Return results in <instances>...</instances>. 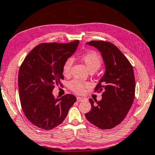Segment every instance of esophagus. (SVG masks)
Listing matches in <instances>:
<instances>
[{
	"label": "esophagus",
	"instance_id": "1",
	"mask_svg": "<svg viewBox=\"0 0 155 155\" xmlns=\"http://www.w3.org/2000/svg\"><path fill=\"white\" fill-rule=\"evenodd\" d=\"M84 100V97H77V101L78 102H81V101H83Z\"/></svg>",
	"mask_w": 155,
	"mask_h": 155
}]
</instances>
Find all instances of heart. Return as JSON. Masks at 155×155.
<instances>
[{
	"label": "heart",
	"instance_id": "heart-1",
	"mask_svg": "<svg viewBox=\"0 0 155 155\" xmlns=\"http://www.w3.org/2000/svg\"><path fill=\"white\" fill-rule=\"evenodd\" d=\"M89 71H96L101 67L102 64V59L100 54L96 51H91L85 53L81 56ZM73 64L72 58H68L64 63L62 66V73L64 75L68 76L70 74L71 68ZM88 86V83L78 80H73L68 84V87L73 91L78 94H81L84 91V88Z\"/></svg>",
	"mask_w": 155,
	"mask_h": 155
}]
</instances>
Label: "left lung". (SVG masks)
<instances>
[{"instance_id":"8db88e82","label":"left lung","mask_w":155,"mask_h":155,"mask_svg":"<svg viewBox=\"0 0 155 155\" xmlns=\"http://www.w3.org/2000/svg\"><path fill=\"white\" fill-rule=\"evenodd\" d=\"M87 44L101 52L105 73L95 88L102 91V100L89 102L91 109L86 118L103 130L111 129L124 120L132 105L135 95L134 70L129 60L115 45L108 41H91Z\"/></svg>"}]
</instances>
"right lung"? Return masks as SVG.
Wrapping results in <instances>:
<instances>
[{
  "label": "right lung",
  "instance_id": "1",
  "mask_svg": "<svg viewBox=\"0 0 155 155\" xmlns=\"http://www.w3.org/2000/svg\"><path fill=\"white\" fill-rule=\"evenodd\" d=\"M78 44V40L39 44L21 65L18 80L21 107L30 123L41 129L49 130L60 125L76 102L72 94L55 98L52 92L64 80L63 64Z\"/></svg>",
  "mask_w": 155,
  "mask_h": 155
}]
</instances>
